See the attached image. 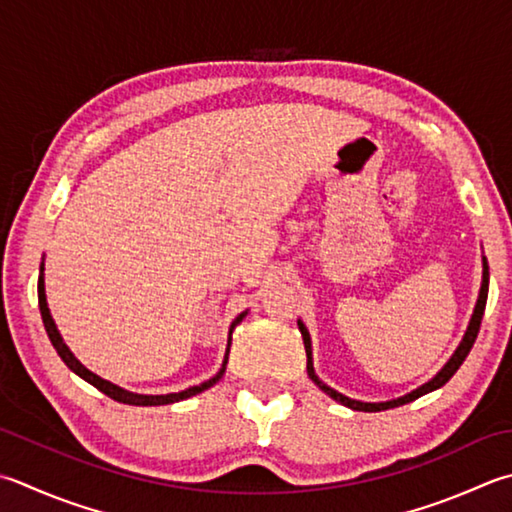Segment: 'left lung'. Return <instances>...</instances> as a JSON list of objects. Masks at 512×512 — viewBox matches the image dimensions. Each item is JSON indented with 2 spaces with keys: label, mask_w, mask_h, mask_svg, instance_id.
<instances>
[{
  "label": "left lung",
  "mask_w": 512,
  "mask_h": 512,
  "mask_svg": "<svg viewBox=\"0 0 512 512\" xmlns=\"http://www.w3.org/2000/svg\"><path fill=\"white\" fill-rule=\"evenodd\" d=\"M486 299H488V262L484 259V279H482V290H479V299H477L475 313H473V319H470V324H468V330H466V335H464V339H462V344H459V348L455 350V355L450 357V362H448L442 370H439V373H437L433 379H430L428 384H424L422 388H417V390H413V393H408V395H404V397L393 399V402H382V404H366V402H357V399L344 397L342 393H337V390H333L330 386H326V384L322 382V379H319V377L315 375V368H313V350H310V335H308V330L304 328V324H302V322H297V324H299V330H302V337H304V348H306V357H308V362H306L308 377L313 379V382H315L319 388H322L328 397H333L335 402L344 404V406L353 408V410H364V413H379V410H388V408L402 406V404H408V402H415L417 397H422V395L430 393V390L442 388V386L448 382V379L457 373L459 366L464 364V359L468 357L470 348H473L475 339H477L479 326H482V317H484Z\"/></svg>",
  "instance_id": "left-lung-1"
}]
</instances>
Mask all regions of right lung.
Wrapping results in <instances>:
<instances>
[{
  "instance_id": "1",
  "label": "right lung",
  "mask_w": 512,
  "mask_h": 512,
  "mask_svg": "<svg viewBox=\"0 0 512 512\" xmlns=\"http://www.w3.org/2000/svg\"><path fill=\"white\" fill-rule=\"evenodd\" d=\"M37 297H39V313H42L44 328H46V333H48L50 344H53V346H55V350H57V355L64 359V364H66L70 370H73L75 375H79L82 379H86L88 384H93L97 390H102L104 395H108L110 399H115V402L130 404V406H162V404L182 402V399L193 397V395H197V393H202V390L210 388L213 384H217L219 379H222V375H224L226 364H228L230 342H228L226 359H224L222 368H219V373H217L213 379H208V382L199 384V386H193V388H186V390H182V393H170V395H137V393H128V390H124V388H119V386H115V384L106 382V379L97 377L95 373H90V370H88V368H84L82 364H79L77 359L73 357V353H70L68 346L62 342V337H59V330H57V326H55V322H53V317H50V310H48V304H46V293H44V277H42V275H39V282H37ZM244 315H246V313L239 315V317L235 319V322H233V326H230V335H233L235 326H237L239 322H242Z\"/></svg>"
}]
</instances>
